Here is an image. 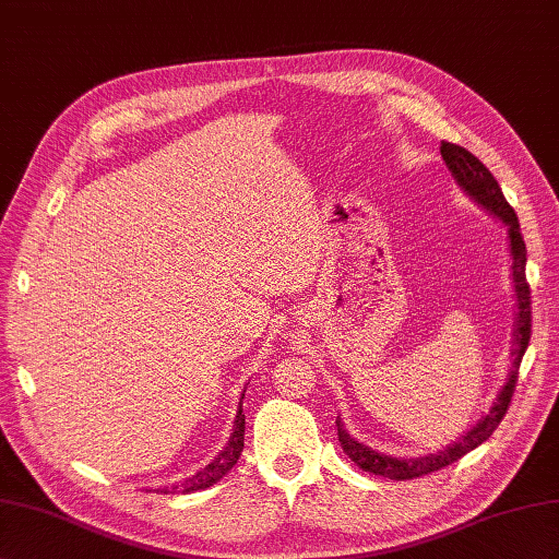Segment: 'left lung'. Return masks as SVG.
<instances>
[{
  "mask_svg": "<svg viewBox=\"0 0 559 559\" xmlns=\"http://www.w3.org/2000/svg\"><path fill=\"white\" fill-rule=\"evenodd\" d=\"M442 162L448 164L452 178L456 185L466 191V194L477 203L483 205L487 213L493 217H499L503 225L508 227V246H510V260H513V288H515V301H518V313H515V330H513V370L508 374L506 386L499 391L497 403L491 405V409L485 414V417L477 421L466 436H461L450 448L440 450L438 454H428V456H417V459H397L374 452L368 444L358 442L356 438L348 436V430L344 424L337 419V436L344 452L348 459L362 471L374 473V475H384L389 480H412V477H421L433 471H440L444 466L454 464L464 454L475 450L477 444H483L489 440L493 430L499 428L501 419L506 417L508 405L513 401L515 384H518V370L524 350L530 346L532 337V297H530V283L527 276H524V266H527V248H524V238L520 234V222L515 211L510 209V203L506 201L503 191L499 182L493 180V175L489 168L480 162V158L473 156L466 147H459L454 142H442L440 147Z\"/></svg>",
  "mask_w": 559,
  "mask_h": 559,
  "instance_id": "1",
  "label": "left lung"
}]
</instances>
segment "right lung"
Wrapping results in <instances>:
<instances>
[{
  "mask_svg": "<svg viewBox=\"0 0 559 559\" xmlns=\"http://www.w3.org/2000/svg\"><path fill=\"white\" fill-rule=\"evenodd\" d=\"M241 401H243V397H241ZM243 436H246V414H243V403H241V405H238V412H236V419H234V428H231L227 448L222 450L209 466L201 468L197 475L187 477V480L180 487H173V491L189 493V491L213 487L217 480H222V477H225L234 468L238 456H241V452H243ZM164 493H168V489H164Z\"/></svg>",
  "mask_w": 559,
  "mask_h": 559,
  "instance_id": "add662e5",
  "label": "right lung"
}]
</instances>
